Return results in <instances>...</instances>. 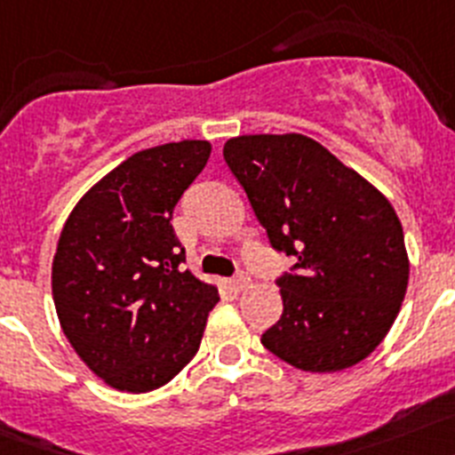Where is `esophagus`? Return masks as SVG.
Masks as SVG:
<instances>
[{"label": "esophagus", "mask_w": 455, "mask_h": 455, "mask_svg": "<svg viewBox=\"0 0 455 455\" xmlns=\"http://www.w3.org/2000/svg\"><path fill=\"white\" fill-rule=\"evenodd\" d=\"M248 284H251V277H248V273H243V271H241L239 275H236L235 280H232V283H230V287L235 289V291H243V289H246Z\"/></svg>", "instance_id": "34e87169"}]
</instances>
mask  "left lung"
Segmentation results:
<instances>
[{"mask_svg": "<svg viewBox=\"0 0 455 455\" xmlns=\"http://www.w3.org/2000/svg\"><path fill=\"white\" fill-rule=\"evenodd\" d=\"M223 156L271 246L296 257L277 277L283 316L264 347L300 371L363 363L408 289L403 228L389 200L303 134L236 136Z\"/></svg>", "mask_w": 455, "mask_h": 455, "instance_id": "8db88e82", "label": "left lung"}]
</instances>
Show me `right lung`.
I'll list each match as a JSON object with an SVG mask.
<instances>
[{"label":"right lung","mask_w":455,"mask_h":455,"mask_svg":"<svg viewBox=\"0 0 455 455\" xmlns=\"http://www.w3.org/2000/svg\"><path fill=\"white\" fill-rule=\"evenodd\" d=\"M212 155L207 140L148 148L86 191L63 225L52 293L63 335L120 392L162 387L198 353L219 289L182 271L171 219Z\"/></svg>","instance_id":"1"}]
</instances>
